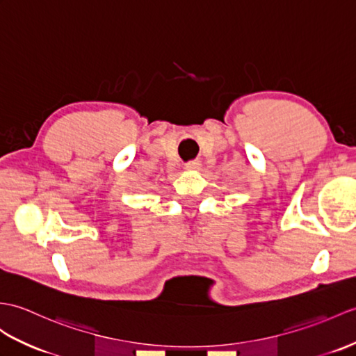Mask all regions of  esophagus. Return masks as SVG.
<instances>
[{
	"mask_svg": "<svg viewBox=\"0 0 356 356\" xmlns=\"http://www.w3.org/2000/svg\"><path fill=\"white\" fill-rule=\"evenodd\" d=\"M185 168L188 170V171H198L202 168V162L198 161V159H195V161H189V162H186L185 163Z\"/></svg>",
	"mask_w": 356,
	"mask_h": 356,
	"instance_id": "obj_1",
	"label": "esophagus"
}]
</instances>
